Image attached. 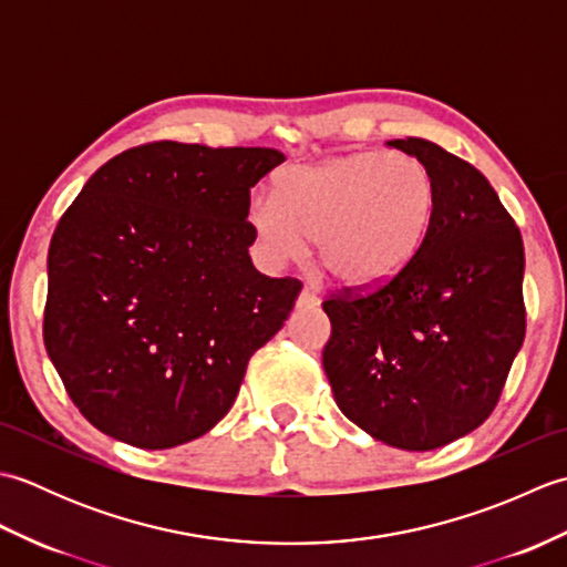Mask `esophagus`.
Listing matches in <instances>:
<instances>
[{"label": "esophagus", "mask_w": 567, "mask_h": 567, "mask_svg": "<svg viewBox=\"0 0 567 567\" xmlns=\"http://www.w3.org/2000/svg\"><path fill=\"white\" fill-rule=\"evenodd\" d=\"M297 307H299V309H315V307H319L317 292H311L309 287H305V290L299 292V297H297Z\"/></svg>", "instance_id": "1"}]
</instances>
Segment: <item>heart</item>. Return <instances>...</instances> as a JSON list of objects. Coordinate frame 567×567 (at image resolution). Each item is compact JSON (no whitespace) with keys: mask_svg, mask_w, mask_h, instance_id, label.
<instances>
[{"mask_svg":"<svg viewBox=\"0 0 567 567\" xmlns=\"http://www.w3.org/2000/svg\"><path fill=\"white\" fill-rule=\"evenodd\" d=\"M436 214L429 167L402 153H348L287 167L275 195H252L248 224L270 262L302 260L315 238L333 282L380 287L424 246Z\"/></svg>","mask_w":567,"mask_h":567,"instance_id":"1","label":"heart"}]
</instances>
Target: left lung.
I'll use <instances>...</instances> for the list:
<instances>
[{
  "mask_svg": "<svg viewBox=\"0 0 567 567\" xmlns=\"http://www.w3.org/2000/svg\"><path fill=\"white\" fill-rule=\"evenodd\" d=\"M436 183L424 246L375 290L329 297L323 370L355 426L394 449L433 451L497 406L524 343V244L487 177L424 138H396Z\"/></svg>",
  "mask_w": 567,
  "mask_h": 567,
  "instance_id": "1",
  "label": "left lung"
}]
</instances>
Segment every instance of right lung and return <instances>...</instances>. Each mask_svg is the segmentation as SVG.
Instances as JSON below:
<instances>
[{
  "label": "right lung",
  "mask_w": 567,
  "mask_h": 567,
  "mask_svg": "<svg viewBox=\"0 0 567 567\" xmlns=\"http://www.w3.org/2000/svg\"><path fill=\"white\" fill-rule=\"evenodd\" d=\"M275 148L158 141L118 153L60 216L43 341L82 416L146 451L195 441L302 282L252 268L250 187Z\"/></svg>",
  "instance_id": "add662e5"
}]
</instances>
